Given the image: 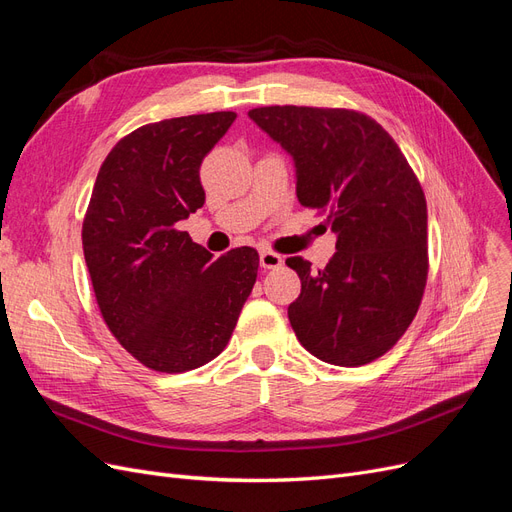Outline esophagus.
<instances>
[{"mask_svg":"<svg viewBox=\"0 0 512 512\" xmlns=\"http://www.w3.org/2000/svg\"><path fill=\"white\" fill-rule=\"evenodd\" d=\"M282 265H284V258L277 252H271V250L260 252V267L262 269H280Z\"/></svg>","mask_w":512,"mask_h":512,"instance_id":"obj_1","label":"esophagus"}]
</instances>
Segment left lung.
I'll return each mask as SVG.
<instances>
[{
    "label": "left lung",
    "instance_id": "obj_1",
    "mask_svg": "<svg viewBox=\"0 0 512 512\" xmlns=\"http://www.w3.org/2000/svg\"><path fill=\"white\" fill-rule=\"evenodd\" d=\"M250 117L297 166V198L327 215L337 252L324 269L292 256L301 294L288 320L320 361L359 367L412 324L427 273V203L397 143L352 108L260 106Z\"/></svg>",
    "mask_w": 512,
    "mask_h": 512
}]
</instances>
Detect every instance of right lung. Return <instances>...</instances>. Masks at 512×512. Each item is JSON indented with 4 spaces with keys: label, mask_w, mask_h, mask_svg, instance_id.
I'll use <instances>...</instances> for the list:
<instances>
[{
    "label": "right lung",
    "mask_w": 512,
    "mask_h": 512,
    "mask_svg": "<svg viewBox=\"0 0 512 512\" xmlns=\"http://www.w3.org/2000/svg\"><path fill=\"white\" fill-rule=\"evenodd\" d=\"M237 113L164 119L111 149L83 220V252L108 331L138 363L181 374L213 361L258 275L254 247L218 260L179 222L205 205L200 164Z\"/></svg>",
    "instance_id": "1"
}]
</instances>
